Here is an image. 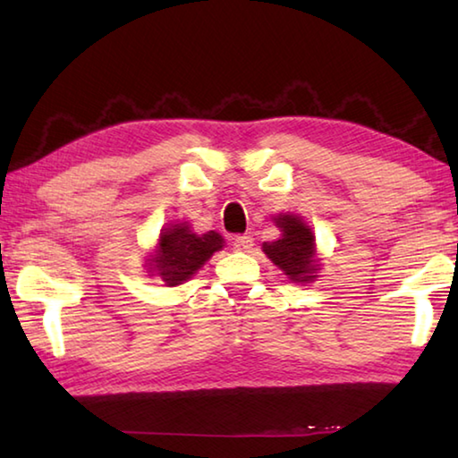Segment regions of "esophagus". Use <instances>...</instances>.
<instances>
[{"label":"esophagus","instance_id":"esophagus-1","mask_svg":"<svg viewBox=\"0 0 458 458\" xmlns=\"http://www.w3.org/2000/svg\"><path fill=\"white\" fill-rule=\"evenodd\" d=\"M232 244H234L236 250L248 252V250H250V248L254 246V240H252L250 234H242V236H234V238H232Z\"/></svg>","mask_w":458,"mask_h":458}]
</instances>
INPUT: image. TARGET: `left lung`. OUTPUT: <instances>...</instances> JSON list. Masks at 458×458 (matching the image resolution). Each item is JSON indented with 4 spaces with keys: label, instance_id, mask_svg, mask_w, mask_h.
Instances as JSON below:
<instances>
[{
    "label": "left lung",
    "instance_id": "left-lung-1",
    "mask_svg": "<svg viewBox=\"0 0 458 458\" xmlns=\"http://www.w3.org/2000/svg\"><path fill=\"white\" fill-rule=\"evenodd\" d=\"M275 224L281 230V238L265 242L262 250L293 283L313 281L319 270L313 230L294 214L276 216Z\"/></svg>",
    "mask_w": 458,
    "mask_h": 458
}]
</instances>
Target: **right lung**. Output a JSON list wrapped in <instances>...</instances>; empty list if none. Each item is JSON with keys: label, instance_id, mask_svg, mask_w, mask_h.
Listing matches in <instances>:
<instances>
[{"label": "right lung", "instance_id": "right-lung-1", "mask_svg": "<svg viewBox=\"0 0 458 458\" xmlns=\"http://www.w3.org/2000/svg\"><path fill=\"white\" fill-rule=\"evenodd\" d=\"M224 248V238L218 232L196 234L188 224H174L161 230L155 254L147 259L151 276H159L165 286L182 284L206 265V260Z\"/></svg>", "mask_w": 458, "mask_h": 458}]
</instances>
